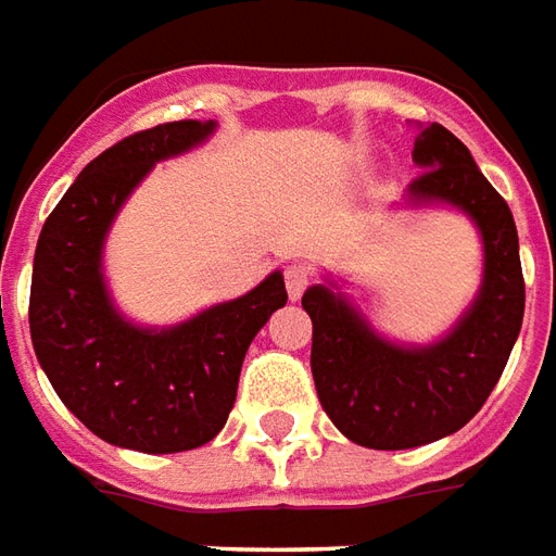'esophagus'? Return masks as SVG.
Wrapping results in <instances>:
<instances>
[{
  "label": "esophagus",
  "mask_w": 556,
  "mask_h": 556,
  "mask_svg": "<svg viewBox=\"0 0 556 556\" xmlns=\"http://www.w3.org/2000/svg\"><path fill=\"white\" fill-rule=\"evenodd\" d=\"M285 285L290 299L296 302L302 293H305V287L311 285V269L308 266H302V263H293V266H287L285 269Z\"/></svg>",
  "instance_id": "obj_1"
}]
</instances>
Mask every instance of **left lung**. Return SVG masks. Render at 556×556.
Returning <instances> with one entry per match:
<instances>
[{"label": "left lung", "instance_id": "obj_1", "mask_svg": "<svg viewBox=\"0 0 556 556\" xmlns=\"http://www.w3.org/2000/svg\"><path fill=\"white\" fill-rule=\"evenodd\" d=\"M407 206H452L482 236V285L458 323L431 344H397L334 281L305 290L314 323L311 374L323 410L368 448H413L460 431L482 410L523 320L518 230L506 200L443 125H419Z\"/></svg>", "mask_w": 556, "mask_h": 556}]
</instances>
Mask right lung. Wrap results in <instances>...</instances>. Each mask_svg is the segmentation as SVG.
Segmentation results:
<instances>
[{
    "mask_svg": "<svg viewBox=\"0 0 556 556\" xmlns=\"http://www.w3.org/2000/svg\"><path fill=\"white\" fill-rule=\"evenodd\" d=\"M218 122H167L89 161L38 236L29 293L35 356L62 404L92 434L146 455L208 443L233 410L254 334L287 305L275 269L251 293L176 326H137L110 296L104 242L159 161L206 143Z\"/></svg>",
    "mask_w": 556,
    "mask_h": 556,
    "instance_id": "right-lung-1",
    "label": "right lung"
}]
</instances>
